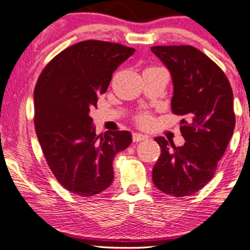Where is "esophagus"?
Instances as JSON below:
<instances>
[{
  "label": "esophagus",
  "mask_w": 250,
  "mask_h": 250,
  "mask_svg": "<svg viewBox=\"0 0 250 250\" xmlns=\"http://www.w3.org/2000/svg\"><path fill=\"white\" fill-rule=\"evenodd\" d=\"M145 140H148L147 135H143V134H140V133H134L133 134V141L134 142H141V141H145Z\"/></svg>",
  "instance_id": "1"
}]
</instances>
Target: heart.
Masks as SVG:
<instances>
[{"label": "heart", "instance_id": "b5f03b06", "mask_svg": "<svg viewBox=\"0 0 250 250\" xmlns=\"http://www.w3.org/2000/svg\"><path fill=\"white\" fill-rule=\"evenodd\" d=\"M136 121L139 125H148L151 121V117L147 113H142L136 117Z\"/></svg>", "mask_w": 250, "mask_h": 250}]
</instances>
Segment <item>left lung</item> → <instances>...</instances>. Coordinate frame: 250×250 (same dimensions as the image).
<instances>
[{"mask_svg": "<svg viewBox=\"0 0 250 250\" xmlns=\"http://www.w3.org/2000/svg\"><path fill=\"white\" fill-rule=\"evenodd\" d=\"M151 51L170 71L171 111L182 116L186 143L155 137L161 155L153 168L155 187L174 197L193 195L213 179L235 128L233 90L221 68L191 45H156Z\"/></svg>", "mask_w": 250, "mask_h": 250, "instance_id": "8db88e82", "label": "left lung"}]
</instances>
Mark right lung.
<instances>
[{"instance_id":"add662e5","label":"right lung","mask_w":250,"mask_h":250,"mask_svg":"<svg viewBox=\"0 0 250 250\" xmlns=\"http://www.w3.org/2000/svg\"><path fill=\"white\" fill-rule=\"evenodd\" d=\"M134 51L119 43L79 42L54 57L37 80V139L50 170L70 193L89 197L107 189L114 180V157L131 143L125 130L96 135L89 111Z\"/></svg>"}]
</instances>
